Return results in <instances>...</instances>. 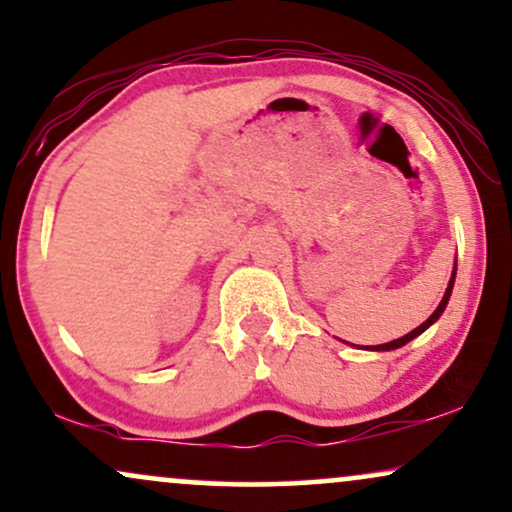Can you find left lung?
I'll use <instances>...</instances> for the list:
<instances>
[{
  "mask_svg": "<svg viewBox=\"0 0 512 512\" xmlns=\"http://www.w3.org/2000/svg\"><path fill=\"white\" fill-rule=\"evenodd\" d=\"M454 277H456V268H454V272H451V280H449V287H447V291H444V296H442V301H440V305H437L435 308V313L428 317L426 322L421 324V327H416L414 331H409L407 336H402V338H395V341H390V343H383V345H374V348H369V350H395V348H402V345H407L411 338H416L418 334H423V331H426L430 324H433L437 317H440L442 313H444V308H447V303H449V296H451V289H454Z\"/></svg>",
  "mask_w": 512,
  "mask_h": 512,
  "instance_id": "8db88e82",
  "label": "left lung"
}]
</instances>
